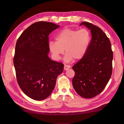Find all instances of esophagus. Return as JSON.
I'll return each instance as SVG.
<instances>
[{
  "label": "esophagus",
  "instance_id": "1",
  "mask_svg": "<svg viewBox=\"0 0 124 124\" xmlns=\"http://www.w3.org/2000/svg\"><path fill=\"white\" fill-rule=\"evenodd\" d=\"M70 68V66L69 65H64V69L65 70H68L69 68Z\"/></svg>",
  "mask_w": 124,
  "mask_h": 124
}]
</instances>
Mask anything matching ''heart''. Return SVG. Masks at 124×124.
<instances>
[{
    "label": "heart",
    "instance_id": "1",
    "mask_svg": "<svg viewBox=\"0 0 124 124\" xmlns=\"http://www.w3.org/2000/svg\"><path fill=\"white\" fill-rule=\"evenodd\" d=\"M56 40L51 41L48 43L52 57L56 60H59L65 49L66 54L64 60L69 62L73 59L78 60L84 57L88 49L90 37L89 31L86 29L76 31L66 28L59 32Z\"/></svg>",
    "mask_w": 124,
    "mask_h": 124
}]
</instances>
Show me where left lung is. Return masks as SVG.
Listing matches in <instances>:
<instances>
[{
	"instance_id": "left-lung-1",
	"label": "left lung",
	"mask_w": 124,
	"mask_h": 124,
	"mask_svg": "<svg viewBox=\"0 0 124 124\" xmlns=\"http://www.w3.org/2000/svg\"><path fill=\"white\" fill-rule=\"evenodd\" d=\"M81 25L90 30L92 38L85 55L72 67V85L80 96L90 99L102 92L111 77L113 52L109 39L101 29L85 22Z\"/></svg>"
}]
</instances>
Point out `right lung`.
Returning a JSON list of instances; mask_svg holds the SVG:
<instances>
[{
    "instance_id": "1",
    "label": "right lung",
    "mask_w": 124,
    "mask_h": 124,
    "mask_svg": "<svg viewBox=\"0 0 124 124\" xmlns=\"http://www.w3.org/2000/svg\"><path fill=\"white\" fill-rule=\"evenodd\" d=\"M60 26L47 22L31 24L19 36L14 58L16 77L25 94L36 101L45 100L55 87L64 64L48 57L49 35Z\"/></svg>"
}]
</instances>
